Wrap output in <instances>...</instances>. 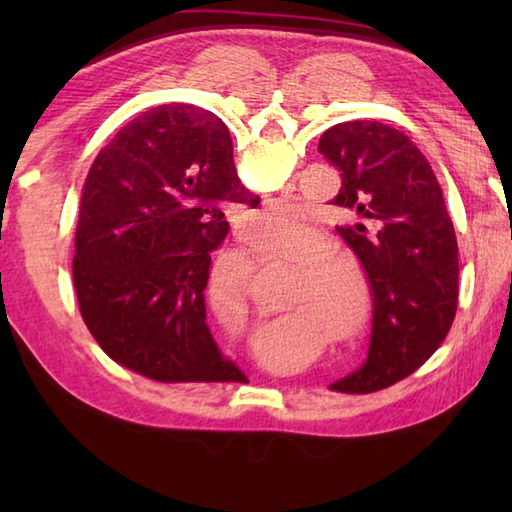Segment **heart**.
Returning <instances> with one entry per match:
<instances>
[{
    "mask_svg": "<svg viewBox=\"0 0 512 512\" xmlns=\"http://www.w3.org/2000/svg\"><path fill=\"white\" fill-rule=\"evenodd\" d=\"M312 233V224L295 204L275 206L266 209L255 217L253 222V237L255 239H281V242H292ZM257 255L262 259H273V262L292 266L297 270L312 268V246H297L290 253H275V250L259 248ZM314 286V295L321 306L323 314L334 325L345 341H354L361 336L369 314V299L361 288H339L323 284L319 275H310ZM303 295H310V286H301Z\"/></svg>",
    "mask_w": 512,
    "mask_h": 512,
    "instance_id": "heart-1",
    "label": "heart"
}]
</instances>
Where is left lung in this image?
<instances>
[{
    "instance_id": "1",
    "label": "left lung",
    "mask_w": 512,
    "mask_h": 512,
    "mask_svg": "<svg viewBox=\"0 0 512 512\" xmlns=\"http://www.w3.org/2000/svg\"><path fill=\"white\" fill-rule=\"evenodd\" d=\"M319 154L341 171L336 226L372 286L374 321L361 369L330 385L345 394L385 389L427 361L458 310V239L429 160L398 129L378 121L330 127Z\"/></svg>"
}]
</instances>
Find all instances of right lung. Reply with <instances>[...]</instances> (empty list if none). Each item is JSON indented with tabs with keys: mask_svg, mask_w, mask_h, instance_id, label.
<instances>
[{
	"mask_svg": "<svg viewBox=\"0 0 512 512\" xmlns=\"http://www.w3.org/2000/svg\"><path fill=\"white\" fill-rule=\"evenodd\" d=\"M259 204L237 178L222 118L151 107L99 151L83 184L72 281L101 350L158 383L244 380L206 325L211 253L224 211Z\"/></svg>",
	"mask_w": 512,
	"mask_h": 512,
	"instance_id": "obj_1",
	"label": "right lung"
}]
</instances>
